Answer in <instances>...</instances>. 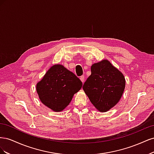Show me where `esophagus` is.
<instances>
[{
	"label": "esophagus",
	"instance_id": "34e87169",
	"mask_svg": "<svg viewBox=\"0 0 154 154\" xmlns=\"http://www.w3.org/2000/svg\"><path fill=\"white\" fill-rule=\"evenodd\" d=\"M80 80H81V81H82L83 83H84V82H85V76H84V75L81 76H80Z\"/></svg>",
	"mask_w": 154,
	"mask_h": 154
}]
</instances>
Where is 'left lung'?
I'll list each match as a JSON object with an SVG mask.
<instances>
[{
  "label": "left lung",
  "instance_id": "8db88e82",
  "mask_svg": "<svg viewBox=\"0 0 154 154\" xmlns=\"http://www.w3.org/2000/svg\"><path fill=\"white\" fill-rule=\"evenodd\" d=\"M125 87L123 74L108 60L91 66V74L83 89L92 105L100 112H106L118 103Z\"/></svg>",
  "mask_w": 154,
  "mask_h": 154
}]
</instances>
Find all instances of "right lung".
I'll use <instances>...</instances> for the list:
<instances>
[{
  "label": "right lung",
  "mask_w": 154,
  "mask_h": 154,
  "mask_svg": "<svg viewBox=\"0 0 154 154\" xmlns=\"http://www.w3.org/2000/svg\"><path fill=\"white\" fill-rule=\"evenodd\" d=\"M82 85L73 72L61 65H54L37 83L36 91L42 103L55 112H60L70 103Z\"/></svg>",
  "instance_id": "1"
}]
</instances>
